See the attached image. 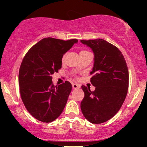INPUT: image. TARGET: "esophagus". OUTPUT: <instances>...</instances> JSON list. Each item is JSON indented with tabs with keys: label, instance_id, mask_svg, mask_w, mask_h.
Segmentation results:
<instances>
[{
	"label": "esophagus",
	"instance_id": "esophagus-1",
	"mask_svg": "<svg viewBox=\"0 0 147 147\" xmlns=\"http://www.w3.org/2000/svg\"><path fill=\"white\" fill-rule=\"evenodd\" d=\"M72 88H73V89H77V88H80V85L78 84H72Z\"/></svg>",
	"mask_w": 147,
	"mask_h": 147
}]
</instances>
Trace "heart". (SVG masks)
<instances>
[{"mask_svg":"<svg viewBox=\"0 0 147 147\" xmlns=\"http://www.w3.org/2000/svg\"><path fill=\"white\" fill-rule=\"evenodd\" d=\"M86 52V51H85V50H82V51L80 52V54L81 53H83V52Z\"/></svg>","mask_w":147,"mask_h":147,"instance_id":"heart-1","label":"heart"}]
</instances>
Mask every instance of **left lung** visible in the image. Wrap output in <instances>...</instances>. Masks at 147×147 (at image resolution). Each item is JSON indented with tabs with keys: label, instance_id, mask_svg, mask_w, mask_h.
I'll return each instance as SVG.
<instances>
[{
	"label": "left lung",
	"instance_id": "obj_1",
	"mask_svg": "<svg viewBox=\"0 0 147 147\" xmlns=\"http://www.w3.org/2000/svg\"><path fill=\"white\" fill-rule=\"evenodd\" d=\"M91 48L94 64L90 82L95 90L82 86L84 96L81 110L87 120L102 124L118 112L124 103L129 88V71L122 52L105 40H81Z\"/></svg>",
	"mask_w": 147,
	"mask_h": 147
}]
</instances>
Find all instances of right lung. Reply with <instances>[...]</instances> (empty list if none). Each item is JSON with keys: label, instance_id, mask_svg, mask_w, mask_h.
<instances>
[{"label": "right lung", "instance_id": "right-lung-1", "mask_svg": "<svg viewBox=\"0 0 147 147\" xmlns=\"http://www.w3.org/2000/svg\"><path fill=\"white\" fill-rule=\"evenodd\" d=\"M77 42L43 38L23 58L18 74L21 99L28 112L41 122L55 120L65 108L72 85L66 81L55 86L52 75L61 68L63 55Z\"/></svg>", "mask_w": 147, "mask_h": 147}]
</instances>
